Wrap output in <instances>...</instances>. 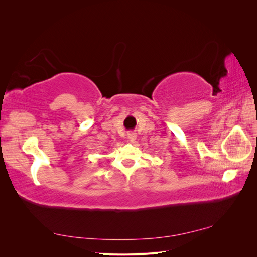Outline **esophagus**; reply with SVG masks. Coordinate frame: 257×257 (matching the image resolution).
<instances>
[{
	"label": "esophagus",
	"mask_w": 257,
	"mask_h": 257,
	"mask_svg": "<svg viewBox=\"0 0 257 257\" xmlns=\"http://www.w3.org/2000/svg\"><path fill=\"white\" fill-rule=\"evenodd\" d=\"M127 139L130 143H135L136 141V134L134 133V132H130V133L127 134Z\"/></svg>",
	"instance_id": "1"
}]
</instances>
